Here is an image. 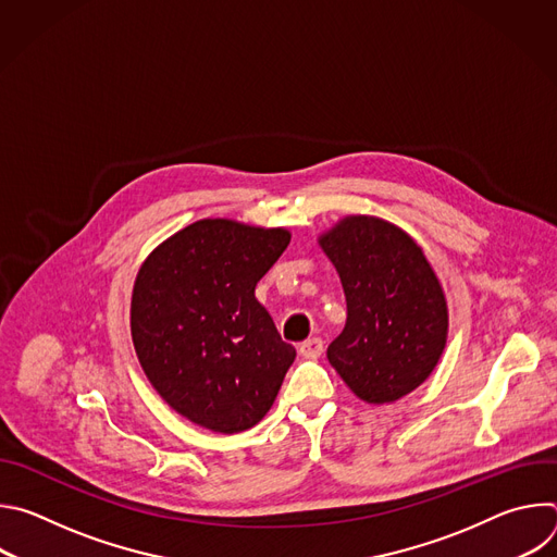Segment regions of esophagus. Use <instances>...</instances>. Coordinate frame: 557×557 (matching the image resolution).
Wrapping results in <instances>:
<instances>
[{"instance_id": "obj_1", "label": "esophagus", "mask_w": 557, "mask_h": 557, "mask_svg": "<svg viewBox=\"0 0 557 557\" xmlns=\"http://www.w3.org/2000/svg\"><path fill=\"white\" fill-rule=\"evenodd\" d=\"M324 350V342L320 337H310L299 344V355L301 357H320Z\"/></svg>"}]
</instances>
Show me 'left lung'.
Returning <instances> with one entry per match:
<instances>
[{
	"label": "left lung",
	"instance_id": "8db88e82",
	"mask_svg": "<svg viewBox=\"0 0 557 557\" xmlns=\"http://www.w3.org/2000/svg\"><path fill=\"white\" fill-rule=\"evenodd\" d=\"M320 245L348 306L329 361L359 399H401L430 376L445 348L447 306L432 267L408 233L368 215L342 220Z\"/></svg>",
	"mask_w": 557,
	"mask_h": 557
}]
</instances>
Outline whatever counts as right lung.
Returning a JSON list of instances; mask_svg holds the SVG:
<instances>
[{"label": "right lung", "instance_id": "obj_1", "mask_svg": "<svg viewBox=\"0 0 557 557\" xmlns=\"http://www.w3.org/2000/svg\"><path fill=\"white\" fill-rule=\"evenodd\" d=\"M290 243L284 228L198 220L140 267L132 339L156 392L189 421L222 434L253 428L271 410L295 348L258 282Z\"/></svg>", "mask_w": 557, "mask_h": 557}]
</instances>
